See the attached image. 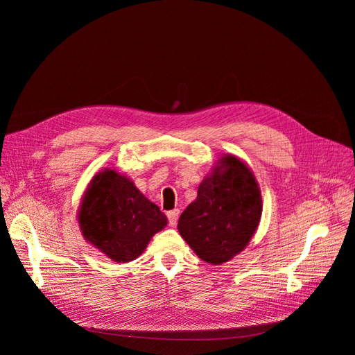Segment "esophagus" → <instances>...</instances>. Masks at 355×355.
I'll use <instances>...</instances> for the list:
<instances>
[{
    "label": "esophagus",
    "mask_w": 355,
    "mask_h": 355,
    "mask_svg": "<svg viewBox=\"0 0 355 355\" xmlns=\"http://www.w3.org/2000/svg\"><path fill=\"white\" fill-rule=\"evenodd\" d=\"M167 219H168L170 227H176L178 219H179V210H178V209H175V210H170V211H167Z\"/></svg>",
    "instance_id": "34e87169"
}]
</instances>
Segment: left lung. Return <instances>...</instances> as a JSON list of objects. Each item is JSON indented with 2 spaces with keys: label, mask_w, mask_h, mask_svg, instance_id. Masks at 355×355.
<instances>
[{
  "label": "left lung",
  "mask_w": 355,
  "mask_h": 355,
  "mask_svg": "<svg viewBox=\"0 0 355 355\" xmlns=\"http://www.w3.org/2000/svg\"><path fill=\"white\" fill-rule=\"evenodd\" d=\"M261 216L262 197L253 171L235 155H223L180 214L178 230L200 259L222 265L245 249Z\"/></svg>",
  "instance_id": "1"
}]
</instances>
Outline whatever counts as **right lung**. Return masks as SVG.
<instances>
[{
    "label": "right lung",
    "mask_w": 355,
    "mask_h": 355,
    "mask_svg": "<svg viewBox=\"0 0 355 355\" xmlns=\"http://www.w3.org/2000/svg\"><path fill=\"white\" fill-rule=\"evenodd\" d=\"M84 240L118 263L135 261L167 225L166 214L114 168L98 171L78 209Z\"/></svg>",
    "instance_id": "right-lung-1"
}]
</instances>
